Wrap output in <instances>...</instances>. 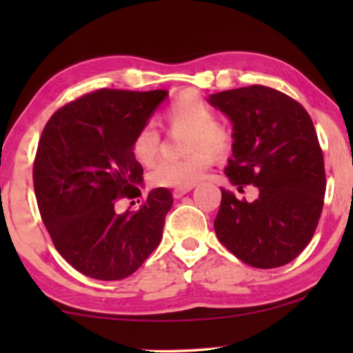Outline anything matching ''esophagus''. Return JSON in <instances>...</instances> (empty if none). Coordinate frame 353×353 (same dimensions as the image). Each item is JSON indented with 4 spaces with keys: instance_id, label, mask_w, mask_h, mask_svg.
<instances>
[{
    "instance_id": "34e87169",
    "label": "esophagus",
    "mask_w": 353,
    "mask_h": 353,
    "mask_svg": "<svg viewBox=\"0 0 353 353\" xmlns=\"http://www.w3.org/2000/svg\"><path fill=\"white\" fill-rule=\"evenodd\" d=\"M190 191L191 188H176V190H173V197H175V199H180V197L188 194Z\"/></svg>"
}]
</instances>
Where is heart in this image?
I'll use <instances>...</instances> for the list:
<instances>
[{
    "label": "heart",
    "mask_w": 353,
    "mask_h": 353,
    "mask_svg": "<svg viewBox=\"0 0 353 353\" xmlns=\"http://www.w3.org/2000/svg\"><path fill=\"white\" fill-rule=\"evenodd\" d=\"M214 108L197 94L188 93L173 101L165 110L172 127L191 128L183 159H162L152 167L149 181L159 188H191L205 176L212 165V154L223 156L230 151L233 134L223 123L215 122ZM161 148V133L152 123H144L133 139V154L141 163H151Z\"/></svg>",
    "instance_id": "heart-1"
}]
</instances>
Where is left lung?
I'll use <instances>...</instances> for the list:
<instances>
[{"label":"left lung","mask_w":353,"mask_h":353,"mask_svg":"<svg viewBox=\"0 0 353 353\" xmlns=\"http://www.w3.org/2000/svg\"><path fill=\"white\" fill-rule=\"evenodd\" d=\"M209 103L233 122L231 185L259 188L254 202L221 188L215 233L250 267L286 265L312 241L325 201V159L310 115L263 85L210 94Z\"/></svg>","instance_id":"1"}]
</instances>
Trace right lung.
Returning a JSON list of instances; mask_svg holds the SVG:
<instances>
[{
    "mask_svg": "<svg viewBox=\"0 0 353 353\" xmlns=\"http://www.w3.org/2000/svg\"><path fill=\"white\" fill-rule=\"evenodd\" d=\"M167 93L101 88L62 105L43 128L33 162L38 209L57 252L86 276L127 278L161 243L173 204L167 188L137 212L117 214L115 204L141 196L133 139Z\"/></svg>",
    "mask_w": 353,
    "mask_h": 353,
    "instance_id": "obj_1",
    "label": "right lung"
}]
</instances>
